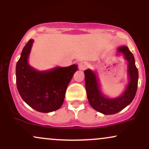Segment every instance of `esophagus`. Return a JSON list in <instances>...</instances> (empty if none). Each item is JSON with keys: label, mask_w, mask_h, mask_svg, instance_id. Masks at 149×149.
Returning a JSON list of instances; mask_svg holds the SVG:
<instances>
[{"label": "esophagus", "mask_w": 149, "mask_h": 149, "mask_svg": "<svg viewBox=\"0 0 149 149\" xmlns=\"http://www.w3.org/2000/svg\"><path fill=\"white\" fill-rule=\"evenodd\" d=\"M87 67V63L85 61H82L78 64V68L80 70H84Z\"/></svg>", "instance_id": "1"}]
</instances>
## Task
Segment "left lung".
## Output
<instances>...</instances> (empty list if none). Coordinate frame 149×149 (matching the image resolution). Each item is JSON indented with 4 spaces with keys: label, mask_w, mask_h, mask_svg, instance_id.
Segmentation results:
<instances>
[{
    "label": "left lung",
    "mask_w": 149,
    "mask_h": 149,
    "mask_svg": "<svg viewBox=\"0 0 149 149\" xmlns=\"http://www.w3.org/2000/svg\"><path fill=\"white\" fill-rule=\"evenodd\" d=\"M123 54L127 61L128 85L120 96L109 98L102 93L95 72L90 69L84 71L87 96L91 107L98 112L111 115L120 111L132 102L137 90L139 73L135 65L134 57L127 46H122L117 50V54Z\"/></svg>",
    "instance_id": "1"
}]
</instances>
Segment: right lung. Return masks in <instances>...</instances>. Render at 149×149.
Masks as SVG:
<instances>
[{
	"mask_svg": "<svg viewBox=\"0 0 149 149\" xmlns=\"http://www.w3.org/2000/svg\"><path fill=\"white\" fill-rule=\"evenodd\" d=\"M33 42L31 39L26 44L17 63V87L22 100L32 109L42 113L52 112L62 105L66 88L78 65L37 71L28 62Z\"/></svg>",
	"mask_w": 149,
	"mask_h": 149,
	"instance_id": "add662e5",
	"label": "right lung"
}]
</instances>
